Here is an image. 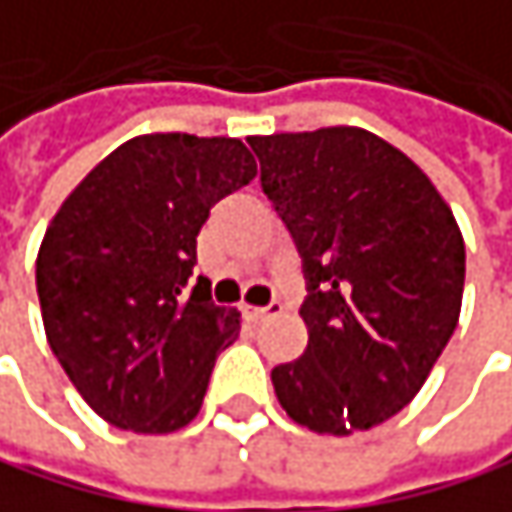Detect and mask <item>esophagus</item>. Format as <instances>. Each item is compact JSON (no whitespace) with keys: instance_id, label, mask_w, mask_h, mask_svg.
<instances>
[{"instance_id":"34e87169","label":"esophagus","mask_w":512,"mask_h":512,"mask_svg":"<svg viewBox=\"0 0 512 512\" xmlns=\"http://www.w3.org/2000/svg\"><path fill=\"white\" fill-rule=\"evenodd\" d=\"M282 303L279 300H273V303H267V306H248L245 309V315H248V321L251 324H264L267 318H276V315H282Z\"/></svg>"}]
</instances>
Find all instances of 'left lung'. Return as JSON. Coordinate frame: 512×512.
Masks as SVG:
<instances>
[{"mask_svg": "<svg viewBox=\"0 0 512 512\" xmlns=\"http://www.w3.org/2000/svg\"><path fill=\"white\" fill-rule=\"evenodd\" d=\"M303 258L309 348L273 369L291 420L351 435L399 414L447 348L465 242L429 176L366 128L248 137Z\"/></svg>", "mask_w": 512, "mask_h": 512, "instance_id": "1", "label": "left lung"}]
</instances>
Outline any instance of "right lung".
Instances as JSON below:
<instances>
[{
    "mask_svg": "<svg viewBox=\"0 0 512 512\" xmlns=\"http://www.w3.org/2000/svg\"><path fill=\"white\" fill-rule=\"evenodd\" d=\"M258 173L236 137L143 134L113 149L50 221L35 285L47 342L107 423L161 435L188 426L239 312L200 285L209 209Z\"/></svg>",
    "mask_w": 512,
    "mask_h": 512,
    "instance_id": "1",
    "label": "right lung"
}]
</instances>
